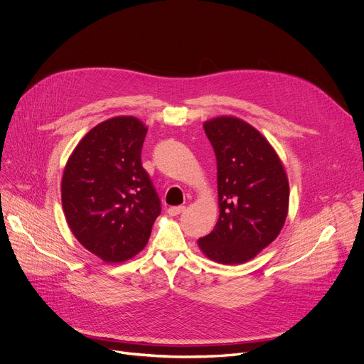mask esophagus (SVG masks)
Segmentation results:
<instances>
[{"mask_svg": "<svg viewBox=\"0 0 364 364\" xmlns=\"http://www.w3.org/2000/svg\"><path fill=\"white\" fill-rule=\"evenodd\" d=\"M184 206H171V208H168V215H171V216H177V215H180V213H183L184 212Z\"/></svg>", "mask_w": 364, "mask_h": 364, "instance_id": "esophagus-1", "label": "esophagus"}]
</instances>
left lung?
Returning a JSON list of instances; mask_svg holds the SVG:
<instances>
[{
  "label": "left lung",
  "mask_w": 364,
  "mask_h": 364,
  "mask_svg": "<svg viewBox=\"0 0 364 364\" xmlns=\"http://www.w3.org/2000/svg\"><path fill=\"white\" fill-rule=\"evenodd\" d=\"M203 127L216 155L219 219L197 244L212 261L242 264L280 234L289 212V180L274 148L250 123L219 116Z\"/></svg>",
  "instance_id": "8db88e82"
}]
</instances>
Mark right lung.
Segmentation results:
<instances>
[{"instance_id": "add662e5", "label": "right lung", "mask_w": 364, "mask_h": 364, "mask_svg": "<svg viewBox=\"0 0 364 364\" xmlns=\"http://www.w3.org/2000/svg\"><path fill=\"white\" fill-rule=\"evenodd\" d=\"M146 132L134 116L107 119L78 142L65 165V219L80 244L106 262H123L141 252L161 213L141 161Z\"/></svg>"}]
</instances>
